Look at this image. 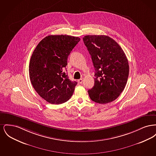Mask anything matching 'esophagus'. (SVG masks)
I'll use <instances>...</instances> for the list:
<instances>
[{
    "instance_id": "obj_1",
    "label": "esophagus",
    "mask_w": 156,
    "mask_h": 156,
    "mask_svg": "<svg viewBox=\"0 0 156 156\" xmlns=\"http://www.w3.org/2000/svg\"><path fill=\"white\" fill-rule=\"evenodd\" d=\"M82 81H83V80H82V79H80V80H78V83H82Z\"/></svg>"
}]
</instances>
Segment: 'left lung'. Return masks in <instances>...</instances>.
<instances>
[{"label":"left lung","instance_id":"obj_1","mask_svg":"<svg viewBox=\"0 0 156 156\" xmlns=\"http://www.w3.org/2000/svg\"><path fill=\"white\" fill-rule=\"evenodd\" d=\"M95 70V83L88 90L92 101L100 104L111 102L124 90L129 73L128 60L113 39L105 35L83 37Z\"/></svg>","mask_w":156,"mask_h":156}]
</instances>
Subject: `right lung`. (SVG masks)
<instances>
[{"instance_id":"obj_1","label":"right lung","mask_w":156,"mask_h":156,"mask_svg":"<svg viewBox=\"0 0 156 156\" xmlns=\"http://www.w3.org/2000/svg\"><path fill=\"white\" fill-rule=\"evenodd\" d=\"M79 37L50 35L44 38L32 54L29 64L31 83L37 94L51 104H61L72 97L76 81H71L65 69L67 59Z\"/></svg>"}]
</instances>
